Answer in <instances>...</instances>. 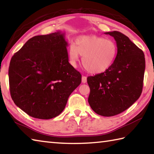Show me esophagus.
I'll return each mask as SVG.
<instances>
[{
  "mask_svg": "<svg viewBox=\"0 0 154 154\" xmlns=\"http://www.w3.org/2000/svg\"><path fill=\"white\" fill-rule=\"evenodd\" d=\"M82 83H86L87 82V77L85 76H82Z\"/></svg>",
  "mask_w": 154,
  "mask_h": 154,
  "instance_id": "esophagus-1",
  "label": "esophagus"
}]
</instances>
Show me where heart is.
Masks as SVG:
<instances>
[{"label": "heart", "instance_id": "b5f03b06", "mask_svg": "<svg viewBox=\"0 0 154 154\" xmlns=\"http://www.w3.org/2000/svg\"><path fill=\"white\" fill-rule=\"evenodd\" d=\"M77 45L69 47V56L72 65L76 66L81 56L86 71L97 74L110 68L117 56L116 43L111 38L100 36H81L77 38Z\"/></svg>", "mask_w": 154, "mask_h": 154}]
</instances>
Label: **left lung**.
I'll list each match as a JSON object with an SVG mask.
<instances>
[{
    "label": "left lung",
    "mask_w": 154,
    "mask_h": 154,
    "mask_svg": "<svg viewBox=\"0 0 154 154\" xmlns=\"http://www.w3.org/2000/svg\"><path fill=\"white\" fill-rule=\"evenodd\" d=\"M105 34L115 38L118 53L108 70L88 77V103L96 113L111 117L126 110L140 97L145 60L143 51L127 36L118 31Z\"/></svg>",
    "instance_id": "1"
}]
</instances>
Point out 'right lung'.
<instances>
[{"instance_id": "obj_1", "label": "right lung", "mask_w": 154, "mask_h": 154, "mask_svg": "<svg viewBox=\"0 0 154 154\" xmlns=\"http://www.w3.org/2000/svg\"><path fill=\"white\" fill-rule=\"evenodd\" d=\"M65 34L33 36L11 58L10 93L14 103L32 118L58 116L82 82V75L69 62Z\"/></svg>"}]
</instances>
